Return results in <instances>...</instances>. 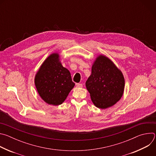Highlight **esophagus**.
I'll return each mask as SVG.
<instances>
[{"mask_svg": "<svg viewBox=\"0 0 156 156\" xmlns=\"http://www.w3.org/2000/svg\"><path fill=\"white\" fill-rule=\"evenodd\" d=\"M76 86L77 87H83V84L81 83H76Z\"/></svg>", "mask_w": 156, "mask_h": 156, "instance_id": "esophagus-1", "label": "esophagus"}]
</instances>
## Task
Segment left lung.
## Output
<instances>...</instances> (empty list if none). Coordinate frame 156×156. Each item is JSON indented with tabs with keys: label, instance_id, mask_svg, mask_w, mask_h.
<instances>
[{
	"label": "left lung",
	"instance_id": "obj_1",
	"mask_svg": "<svg viewBox=\"0 0 156 156\" xmlns=\"http://www.w3.org/2000/svg\"><path fill=\"white\" fill-rule=\"evenodd\" d=\"M86 86L93 104L99 108L114 105L122 98L125 86L122 73L104 55L99 56L91 69Z\"/></svg>",
	"mask_w": 156,
	"mask_h": 156
}]
</instances>
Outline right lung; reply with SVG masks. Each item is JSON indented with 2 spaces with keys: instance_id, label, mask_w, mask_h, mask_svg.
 I'll list each match as a JSON object with an SVG mask.
<instances>
[{
  "instance_id": "obj_1",
  "label": "right lung",
  "mask_w": 156,
  "mask_h": 156,
  "mask_svg": "<svg viewBox=\"0 0 156 156\" xmlns=\"http://www.w3.org/2000/svg\"><path fill=\"white\" fill-rule=\"evenodd\" d=\"M34 82L41 98L54 105L62 104L75 86L69 70L59 62L58 54H51L43 62Z\"/></svg>"
}]
</instances>
